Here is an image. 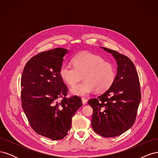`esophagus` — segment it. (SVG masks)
Wrapping results in <instances>:
<instances>
[{
  "label": "esophagus",
  "mask_w": 158,
  "mask_h": 158,
  "mask_svg": "<svg viewBox=\"0 0 158 158\" xmlns=\"http://www.w3.org/2000/svg\"><path fill=\"white\" fill-rule=\"evenodd\" d=\"M87 101L88 100L85 99V98H82V103H83V105H85V103H87Z\"/></svg>",
  "instance_id": "34e87169"
}]
</instances>
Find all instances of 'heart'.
Segmentation results:
<instances>
[{
	"instance_id": "1",
	"label": "heart",
	"mask_w": 158,
	"mask_h": 158,
	"mask_svg": "<svg viewBox=\"0 0 158 158\" xmlns=\"http://www.w3.org/2000/svg\"><path fill=\"white\" fill-rule=\"evenodd\" d=\"M72 62L74 66L67 64L60 66L59 75L71 86L77 84L83 75L84 81L71 89L73 94L85 96L94 90L97 93H102L112 85L115 77L114 68L101 56L84 51L75 55Z\"/></svg>"
}]
</instances>
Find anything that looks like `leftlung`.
<instances>
[{
    "label": "left lung",
    "mask_w": 158,
    "mask_h": 158,
    "mask_svg": "<svg viewBox=\"0 0 158 158\" xmlns=\"http://www.w3.org/2000/svg\"><path fill=\"white\" fill-rule=\"evenodd\" d=\"M102 48L117 60V73L106 92L88 102L93 108L94 131L103 137H115L128 131L135 122L141 100L140 82L135 66L128 57Z\"/></svg>",
    "instance_id": "left-lung-1"
}]
</instances>
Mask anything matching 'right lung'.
Segmentation results:
<instances>
[{
	"label": "right lung",
	"mask_w": 158,
	"mask_h": 158,
	"mask_svg": "<svg viewBox=\"0 0 158 158\" xmlns=\"http://www.w3.org/2000/svg\"><path fill=\"white\" fill-rule=\"evenodd\" d=\"M66 49L38 53L24 66L21 78L22 107L32 129L53 140L68 135L72 118L82 106L77 95L66 98L68 88L59 75Z\"/></svg>",
	"instance_id": "obj_1"
}]
</instances>
